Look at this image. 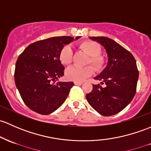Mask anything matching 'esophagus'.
Listing matches in <instances>:
<instances>
[{"instance_id": "obj_1", "label": "esophagus", "mask_w": 151, "mask_h": 151, "mask_svg": "<svg viewBox=\"0 0 151 151\" xmlns=\"http://www.w3.org/2000/svg\"><path fill=\"white\" fill-rule=\"evenodd\" d=\"M74 85H82V84H83V82H77V81H74Z\"/></svg>"}]
</instances>
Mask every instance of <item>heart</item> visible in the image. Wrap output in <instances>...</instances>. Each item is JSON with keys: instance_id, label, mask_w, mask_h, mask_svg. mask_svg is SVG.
I'll use <instances>...</instances> for the list:
<instances>
[{"instance_id": "b5f03b06", "label": "heart", "mask_w": 151, "mask_h": 151, "mask_svg": "<svg viewBox=\"0 0 151 151\" xmlns=\"http://www.w3.org/2000/svg\"><path fill=\"white\" fill-rule=\"evenodd\" d=\"M80 47L90 55L88 64H92L97 71H100L104 68L105 58L101 55V47L98 42L92 40H85L80 42ZM58 58L63 65L67 66L72 62L73 51L70 45H64L61 49L58 54ZM94 69L92 66L80 67L72 66L66 70V77L68 80L77 82H82L88 77L93 75Z\"/></svg>"}]
</instances>
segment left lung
Instances as JSON below:
<instances>
[{"mask_svg":"<svg viewBox=\"0 0 151 151\" xmlns=\"http://www.w3.org/2000/svg\"><path fill=\"white\" fill-rule=\"evenodd\" d=\"M106 49L108 64L95 80L93 90L86 95L90 106L105 116L114 115L123 110L132 101L136 93L139 71L132 54L116 42L106 37H90Z\"/></svg>","mask_w":151,"mask_h":151,"instance_id":"8db88e82","label":"left lung"}]
</instances>
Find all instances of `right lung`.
Instances as JSON below:
<instances>
[{
	"instance_id": "right-lung-1",
	"label": "right lung",
	"mask_w": 151,
	"mask_h": 151,
	"mask_svg": "<svg viewBox=\"0 0 151 151\" xmlns=\"http://www.w3.org/2000/svg\"><path fill=\"white\" fill-rule=\"evenodd\" d=\"M80 37L61 36L37 41L19 55L14 80L22 100L31 110L47 115L66 101L74 82L58 81L64 74L58 54L64 45Z\"/></svg>"
}]
</instances>
